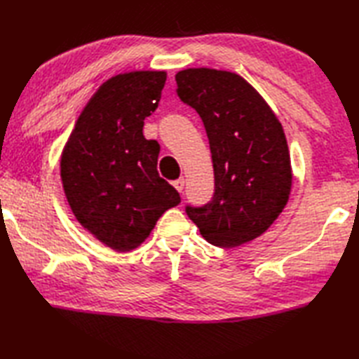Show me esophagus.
Instances as JSON below:
<instances>
[{
    "label": "esophagus",
    "mask_w": 359,
    "mask_h": 359,
    "mask_svg": "<svg viewBox=\"0 0 359 359\" xmlns=\"http://www.w3.org/2000/svg\"><path fill=\"white\" fill-rule=\"evenodd\" d=\"M184 186H186V181H184V178H178L177 181H173V187L177 189L180 194H182V190H184Z\"/></svg>",
    "instance_id": "obj_1"
}]
</instances>
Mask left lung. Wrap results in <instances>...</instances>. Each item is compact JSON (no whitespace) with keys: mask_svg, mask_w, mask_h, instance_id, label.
Returning a JSON list of instances; mask_svg holds the SVG:
<instances>
[{"mask_svg":"<svg viewBox=\"0 0 359 359\" xmlns=\"http://www.w3.org/2000/svg\"><path fill=\"white\" fill-rule=\"evenodd\" d=\"M178 97L201 116L209 138L215 194L186 207L207 243L238 247L262 235L289 201L292 165L280 119L233 72L209 67L175 75Z\"/></svg>","mask_w":359,"mask_h":359,"instance_id":"left-lung-1","label":"left lung"}]
</instances>
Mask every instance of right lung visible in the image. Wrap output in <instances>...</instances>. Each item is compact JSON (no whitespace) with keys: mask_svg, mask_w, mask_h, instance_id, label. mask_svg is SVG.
I'll return each instance as SVG.
<instances>
[{"mask_svg":"<svg viewBox=\"0 0 359 359\" xmlns=\"http://www.w3.org/2000/svg\"><path fill=\"white\" fill-rule=\"evenodd\" d=\"M165 78L163 70H135L102 83L61 154L62 189L75 218L116 252L137 249L159 217L181 203L158 175L159 144L142 135Z\"/></svg>","mask_w":359,"mask_h":359,"instance_id":"right-lung-1","label":"right lung"}]
</instances>
